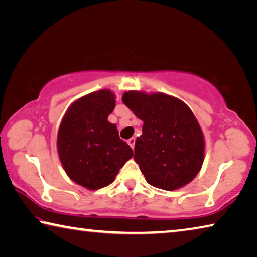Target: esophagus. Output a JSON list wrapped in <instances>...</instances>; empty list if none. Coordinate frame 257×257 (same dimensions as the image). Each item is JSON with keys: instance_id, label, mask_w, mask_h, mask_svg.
I'll use <instances>...</instances> for the list:
<instances>
[{"instance_id": "1", "label": "esophagus", "mask_w": 257, "mask_h": 257, "mask_svg": "<svg viewBox=\"0 0 257 257\" xmlns=\"http://www.w3.org/2000/svg\"><path fill=\"white\" fill-rule=\"evenodd\" d=\"M135 142H136V138H135V137H132V138L128 139V144L130 145V147H132V149H134Z\"/></svg>"}]
</instances>
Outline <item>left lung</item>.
<instances>
[{
    "label": "left lung",
    "instance_id": "left-lung-1",
    "mask_svg": "<svg viewBox=\"0 0 257 257\" xmlns=\"http://www.w3.org/2000/svg\"><path fill=\"white\" fill-rule=\"evenodd\" d=\"M123 103L144 121L134 160L150 185L176 190L196 177L204 161V136L186 104L163 93L130 90Z\"/></svg>",
    "mask_w": 257,
    "mask_h": 257
}]
</instances>
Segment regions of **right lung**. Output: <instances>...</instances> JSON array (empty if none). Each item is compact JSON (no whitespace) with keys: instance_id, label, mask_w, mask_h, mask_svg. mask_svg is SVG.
<instances>
[{"instance_id":"1","label":"right lung","mask_w":257,"mask_h":257,"mask_svg":"<svg viewBox=\"0 0 257 257\" xmlns=\"http://www.w3.org/2000/svg\"><path fill=\"white\" fill-rule=\"evenodd\" d=\"M115 95L102 89L78 98L64 114L58 133V152L64 171L87 189L108 186L133 150L119 137L116 125L107 121Z\"/></svg>"}]
</instances>
